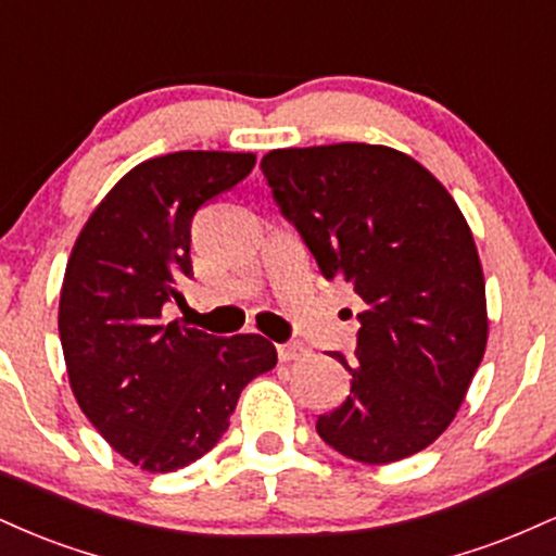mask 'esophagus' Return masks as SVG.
Listing matches in <instances>:
<instances>
[{
    "mask_svg": "<svg viewBox=\"0 0 556 556\" xmlns=\"http://www.w3.org/2000/svg\"><path fill=\"white\" fill-rule=\"evenodd\" d=\"M305 353H308V348H305L303 342H285V344H277L279 361H298V358H303Z\"/></svg>",
    "mask_w": 556,
    "mask_h": 556,
    "instance_id": "esophagus-1",
    "label": "esophagus"
}]
</instances>
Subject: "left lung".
Masks as SVG:
<instances>
[{
    "mask_svg": "<svg viewBox=\"0 0 556 556\" xmlns=\"http://www.w3.org/2000/svg\"><path fill=\"white\" fill-rule=\"evenodd\" d=\"M274 201L318 269L355 290L353 374L316 431L344 457L384 465L444 433L486 350V285L473 232L424 164L389 146L277 149L261 159Z\"/></svg>",
    "mask_w": 556,
    "mask_h": 556,
    "instance_id": "left-lung-1",
    "label": "left lung"
}]
</instances>
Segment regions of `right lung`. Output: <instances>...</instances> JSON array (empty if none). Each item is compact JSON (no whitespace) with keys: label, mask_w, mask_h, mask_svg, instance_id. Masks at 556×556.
I'll list each match as a JSON object with an SVG mask.
<instances>
[{"label":"right lung","mask_w":556,"mask_h":556,"mask_svg":"<svg viewBox=\"0 0 556 556\" xmlns=\"http://www.w3.org/2000/svg\"><path fill=\"white\" fill-rule=\"evenodd\" d=\"M256 156L177 151L132 167L88 216L60 295V340L80 410L149 473L195 463L227 431L240 392L277 366L261 334L214 337L162 321L193 277L190 225L251 175Z\"/></svg>","instance_id":"1"}]
</instances>
